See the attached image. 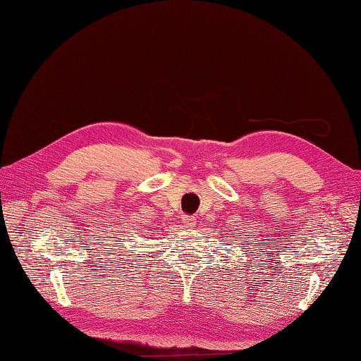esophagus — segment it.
<instances>
[{
	"label": "esophagus",
	"mask_w": 361,
	"mask_h": 361,
	"mask_svg": "<svg viewBox=\"0 0 361 361\" xmlns=\"http://www.w3.org/2000/svg\"><path fill=\"white\" fill-rule=\"evenodd\" d=\"M195 217L194 216H183L181 217V224H183V226L185 228H192V226H195Z\"/></svg>",
	"instance_id": "34e87169"
}]
</instances>
